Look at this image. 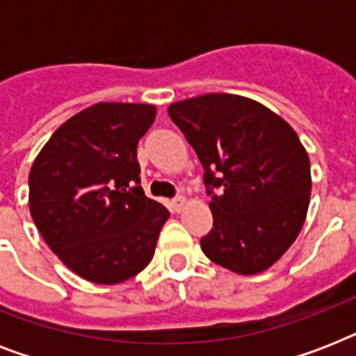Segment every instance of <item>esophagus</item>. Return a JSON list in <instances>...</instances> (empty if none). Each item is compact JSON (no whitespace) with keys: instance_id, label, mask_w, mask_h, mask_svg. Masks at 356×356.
<instances>
[{"instance_id":"esophagus-1","label":"esophagus","mask_w":356,"mask_h":356,"mask_svg":"<svg viewBox=\"0 0 356 356\" xmlns=\"http://www.w3.org/2000/svg\"><path fill=\"white\" fill-rule=\"evenodd\" d=\"M184 205H186V197H184V195H177L175 200H172V209L175 212L183 211Z\"/></svg>"}]
</instances>
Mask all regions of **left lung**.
Masks as SVG:
<instances>
[{
    "mask_svg": "<svg viewBox=\"0 0 356 356\" xmlns=\"http://www.w3.org/2000/svg\"><path fill=\"white\" fill-rule=\"evenodd\" d=\"M168 114L205 168L214 227L201 238L203 253L240 275L268 270L296 242L309 211L310 161L296 131L236 94L190 97Z\"/></svg>",
    "mask_w": 356,
    "mask_h": 356,
    "instance_id": "8db88e82",
    "label": "left lung"
}]
</instances>
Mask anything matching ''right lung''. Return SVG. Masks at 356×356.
<instances>
[{
	"instance_id": "obj_1",
	"label": "right lung",
	"mask_w": 356,
	"mask_h": 356,
	"mask_svg": "<svg viewBox=\"0 0 356 356\" xmlns=\"http://www.w3.org/2000/svg\"><path fill=\"white\" fill-rule=\"evenodd\" d=\"M155 105L96 103L51 134L29 173V211L53 253L86 281L144 270L170 212L140 186L138 140Z\"/></svg>"
}]
</instances>
